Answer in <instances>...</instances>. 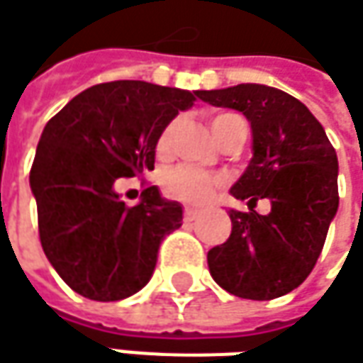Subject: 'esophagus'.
<instances>
[{
	"mask_svg": "<svg viewBox=\"0 0 363 363\" xmlns=\"http://www.w3.org/2000/svg\"><path fill=\"white\" fill-rule=\"evenodd\" d=\"M196 217H199V211H196V208H191V206H186V208H184V219L194 220Z\"/></svg>",
	"mask_w": 363,
	"mask_h": 363,
	"instance_id": "1",
	"label": "esophagus"
}]
</instances>
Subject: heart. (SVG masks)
Segmentation results:
<instances>
[{"mask_svg": "<svg viewBox=\"0 0 363 363\" xmlns=\"http://www.w3.org/2000/svg\"><path fill=\"white\" fill-rule=\"evenodd\" d=\"M208 126H211V132H213L217 143L225 140L231 134H239L245 140V134H247V126L237 114H217V116L211 118ZM174 130H177V122H170V124L164 126V130L160 132L157 143V152L160 157L169 155ZM219 177H213L205 170H199L194 167H179V169L170 170L167 174L164 189L172 199H179L182 203L201 205V203L211 199V194L219 186Z\"/></svg>", "mask_w": 363, "mask_h": 363, "instance_id": "heart-1", "label": "heart"}]
</instances>
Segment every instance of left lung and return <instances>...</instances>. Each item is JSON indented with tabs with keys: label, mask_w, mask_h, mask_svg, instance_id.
Masks as SVG:
<instances>
[{
	"label": "left lung",
	"mask_w": 363,
	"mask_h": 363,
	"mask_svg": "<svg viewBox=\"0 0 363 363\" xmlns=\"http://www.w3.org/2000/svg\"><path fill=\"white\" fill-rule=\"evenodd\" d=\"M211 106L243 112L253 158L231 194L249 213L229 211L231 235L208 251V271L229 294L267 301L306 281L337 213V155L309 108L265 84L201 90ZM267 198L272 211H252Z\"/></svg>",
	"instance_id": "8db88e82"
}]
</instances>
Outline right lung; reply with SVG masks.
Listing matches in <instances>:
<instances>
[{
    "mask_svg": "<svg viewBox=\"0 0 363 363\" xmlns=\"http://www.w3.org/2000/svg\"><path fill=\"white\" fill-rule=\"evenodd\" d=\"M199 92L108 82L72 98L45 124L30 186L45 257L76 294L118 301L150 281L162 239L182 225V206L158 186L128 206L114 182L155 169L160 132Z\"/></svg>",
    "mask_w": 363,
    "mask_h": 363,
    "instance_id": "obj_1",
    "label": "right lung"
}]
</instances>
